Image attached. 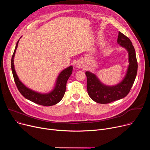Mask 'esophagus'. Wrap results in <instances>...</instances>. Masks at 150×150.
<instances>
[{
  "instance_id": "34e87169",
  "label": "esophagus",
  "mask_w": 150,
  "mask_h": 150,
  "mask_svg": "<svg viewBox=\"0 0 150 150\" xmlns=\"http://www.w3.org/2000/svg\"><path fill=\"white\" fill-rule=\"evenodd\" d=\"M76 67L78 68H83L84 67V64H83V62L81 61H79L77 62L76 64Z\"/></svg>"
}]
</instances>
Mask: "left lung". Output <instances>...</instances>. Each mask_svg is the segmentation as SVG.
Listing matches in <instances>:
<instances>
[{
    "mask_svg": "<svg viewBox=\"0 0 150 150\" xmlns=\"http://www.w3.org/2000/svg\"><path fill=\"white\" fill-rule=\"evenodd\" d=\"M117 43L128 52L129 66L127 74L120 83L114 86L105 85L95 74L89 71L86 72L88 93L91 99L98 103H109L125 97L129 92L136 79L138 66L135 49L131 41L119 31Z\"/></svg>",
    "mask_w": 150,
    "mask_h": 150,
    "instance_id": "1",
    "label": "left lung"
}]
</instances>
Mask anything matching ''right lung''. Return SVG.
<instances>
[{
    "mask_svg": "<svg viewBox=\"0 0 150 150\" xmlns=\"http://www.w3.org/2000/svg\"><path fill=\"white\" fill-rule=\"evenodd\" d=\"M19 39L16 45L15 49L11 58V70L17 88L22 95L27 100L38 105L45 106H50L57 104L64 96L66 88V83L72 73L73 67L70 66L63 70L59 74L53 89L49 93H42L31 90L23 84L18 78L14 66V58L17 49Z\"/></svg>",
    "mask_w": 150,
    "mask_h": 150,
    "instance_id": "obj_1",
    "label": "right lung"
}]
</instances>
